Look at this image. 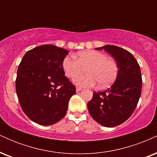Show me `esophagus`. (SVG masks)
Masks as SVG:
<instances>
[{"label": "esophagus", "instance_id": "obj_1", "mask_svg": "<svg viewBox=\"0 0 157 157\" xmlns=\"http://www.w3.org/2000/svg\"><path fill=\"white\" fill-rule=\"evenodd\" d=\"M82 89H81V88H80V87H77L76 88V91L77 92H79V91H82Z\"/></svg>", "mask_w": 157, "mask_h": 157}]
</instances>
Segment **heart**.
<instances>
[{"mask_svg":"<svg viewBox=\"0 0 157 157\" xmlns=\"http://www.w3.org/2000/svg\"><path fill=\"white\" fill-rule=\"evenodd\" d=\"M65 74L72 77L87 67L86 75H76L73 78L74 83L80 87H92L97 82L99 87L105 88L113 83L118 75V65L112 57L105 53L88 50L79 52L77 59L73 55H68L63 62Z\"/></svg>","mask_w":157,"mask_h":157,"instance_id":"1","label":"heart"}]
</instances>
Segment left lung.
I'll return each mask as SVG.
<instances>
[{
    "mask_svg": "<svg viewBox=\"0 0 157 157\" xmlns=\"http://www.w3.org/2000/svg\"><path fill=\"white\" fill-rule=\"evenodd\" d=\"M96 49H104L112 56L117 63L118 75L111 87L94 92L88 110L99 124L115 127L126 121L136 109L141 95V70L132 54L124 48L106 45Z\"/></svg>",
    "mask_w": 157,
    "mask_h": 157,
    "instance_id": "obj_1",
    "label": "left lung"
}]
</instances>
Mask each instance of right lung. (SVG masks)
<instances>
[{
    "instance_id": "right-lung-1",
    "label": "right lung",
    "mask_w": 157,
    "mask_h": 157,
    "mask_svg": "<svg viewBox=\"0 0 157 157\" xmlns=\"http://www.w3.org/2000/svg\"><path fill=\"white\" fill-rule=\"evenodd\" d=\"M68 51L42 45L25 54L19 64L16 93L23 112L41 125L56 123L66 115L75 86L65 75L63 62Z\"/></svg>"
}]
</instances>
